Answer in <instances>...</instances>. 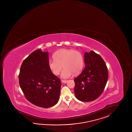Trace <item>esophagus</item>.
Wrapping results in <instances>:
<instances>
[{"instance_id":"1","label":"esophagus","mask_w":132,"mask_h":132,"mask_svg":"<svg viewBox=\"0 0 132 132\" xmlns=\"http://www.w3.org/2000/svg\"><path fill=\"white\" fill-rule=\"evenodd\" d=\"M67 80H61V82H63V83H64V84H66V83H67Z\"/></svg>"}]
</instances>
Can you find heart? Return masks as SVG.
Segmentation results:
<instances>
[{
  "label": "heart",
  "mask_w": 132,
  "mask_h": 132,
  "mask_svg": "<svg viewBox=\"0 0 132 132\" xmlns=\"http://www.w3.org/2000/svg\"><path fill=\"white\" fill-rule=\"evenodd\" d=\"M53 59L48 61V66L53 74L58 75L62 67L61 77L66 79L71 77L74 73L79 74L83 69L84 58L80 52L72 49L61 48L55 52Z\"/></svg>",
  "instance_id": "heart-1"
}]
</instances>
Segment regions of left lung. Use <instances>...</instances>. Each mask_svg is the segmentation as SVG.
Wrapping results in <instances>:
<instances>
[{
  "label": "left lung",
  "mask_w": 132,
  "mask_h": 132,
  "mask_svg": "<svg viewBox=\"0 0 132 132\" xmlns=\"http://www.w3.org/2000/svg\"><path fill=\"white\" fill-rule=\"evenodd\" d=\"M85 67L74 79V93L82 102L96 100L103 93L108 79L105 62L100 55L91 51L84 53Z\"/></svg>",
  "instance_id": "left-lung-1"
}]
</instances>
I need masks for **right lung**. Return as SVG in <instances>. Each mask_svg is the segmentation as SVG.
I'll return each mask as SVG.
<instances>
[{"label": "right lung", "mask_w": 132, "mask_h": 132, "mask_svg": "<svg viewBox=\"0 0 132 132\" xmlns=\"http://www.w3.org/2000/svg\"><path fill=\"white\" fill-rule=\"evenodd\" d=\"M48 52L40 49L32 52L21 66L19 86L30 103L49 108L58 103L61 82L48 66Z\"/></svg>", "instance_id": "obj_1"}]
</instances>
